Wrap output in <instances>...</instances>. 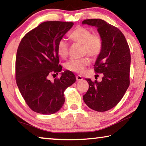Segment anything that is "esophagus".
<instances>
[{"instance_id":"1","label":"esophagus","mask_w":146,"mask_h":146,"mask_svg":"<svg viewBox=\"0 0 146 146\" xmlns=\"http://www.w3.org/2000/svg\"><path fill=\"white\" fill-rule=\"evenodd\" d=\"M76 79L77 81H80L82 80V77L80 75H76Z\"/></svg>"}]
</instances>
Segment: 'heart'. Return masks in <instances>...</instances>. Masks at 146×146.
<instances>
[{
	"label": "heart",
	"mask_w": 146,
	"mask_h": 146,
	"mask_svg": "<svg viewBox=\"0 0 146 146\" xmlns=\"http://www.w3.org/2000/svg\"><path fill=\"white\" fill-rule=\"evenodd\" d=\"M71 40L83 46V53L91 57H97L102 50V38L98 34H92L91 31L84 27H77L69 35ZM69 44L66 39L61 38L58 42L56 50L60 57L65 58L68 55ZM90 60L87 57L80 59H70L64 64L66 70L72 72L81 73L84 71L90 64Z\"/></svg>",
	"instance_id": "1"
}]
</instances>
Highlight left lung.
Listing matches in <instances>:
<instances>
[{
    "label": "left lung",
    "instance_id": "1",
    "mask_svg": "<svg viewBox=\"0 0 146 146\" xmlns=\"http://www.w3.org/2000/svg\"><path fill=\"white\" fill-rule=\"evenodd\" d=\"M82 24L95 27L103 41L94 65L96 73H102V81L86 78L89 89L83 100L92 110L106 111L120 102L129 86V48L121 31L102 19H87Z\"/></svg>",
    "mask_w": 146,
    "mask_h": 146
}]
</instances>
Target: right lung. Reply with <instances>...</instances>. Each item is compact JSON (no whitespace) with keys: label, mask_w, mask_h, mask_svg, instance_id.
I'll return each instance as SVG.
<instances>
[{"label":"right lung","mask_w":146,"mask_h":146,"mask_svg":"<svg viewBox=\"0 0 146 146\" xmlns=\"http://www.w3.org/2000/svg\"><path fill=\"white\" fill-rule=\"evenodd\" d=\"M73 26V23L44 22L26 34L20 42L16 82L24 100L35 112L43 115L57 112L65 102L64 91L75 82V76L70 71L60 73V78L53 81L48 78L62 71L56 46Z\"/></svg>","instance_id":"right-lung-1"}]
</instances>
